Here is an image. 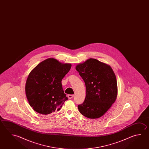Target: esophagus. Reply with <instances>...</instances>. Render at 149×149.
I'll return each mask as SVG.
<instances>
[{"label": "esophagus", "instance_id": "obj_1", "mask_svg": "<svg viewBox=\"0 0 149 149\" xmlns=\"http://www.w3.org/2000/svg\"><path fill=\"white\" fill-rule=\"evenodd\" d=\"M68 98H73V97H74V95H72V94H69V95H68Z\"/></svg>", "mask_w": 149, "mask_h": 149}]
</instances>
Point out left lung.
Wrapping results in <instances>:
<instances>
[{
	"mask_svg": "<svg viewBox=\"0 0 149 149\" xmlns=\"http://www.w3.org/2000/svg\"><path fill=\"white\" fill-rule=\"evenodd\" d=\"M84 81L86 95L78 105L79 112L86 118H100L115 102L118 94L115 74L110 66L93 58L76 66Z\"/></svg>",
	"mask_w": 149,
	"mask_h": 149,
	"instance_id": "left-lung-1",
	"label": "left lung"
}]
</instances>
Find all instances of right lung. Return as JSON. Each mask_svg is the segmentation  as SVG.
I'll list each match as a JSON object with an SVG mask.
<instances>
[{
    "instance_id": "add662e5",
    "label": "right lung",
    "mask_w": 149,
    "mask_h": 149,
    "mask_svg": "<svg viewBox=\"0 0 149 149\" xmlns=\"http://www.w3.org/2000/svg\"><path fill=\"white\" fill-rule=\"evenodd\" d=\"M71 66L48 58L31 70L26 83V95L35 111L47 115L61 109L68 100L61 81Z\"/></svg>"
}]
</instances>
